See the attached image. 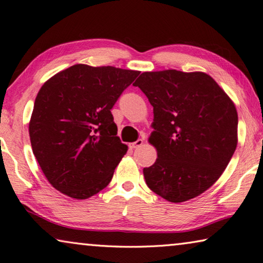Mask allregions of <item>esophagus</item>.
I'll list each match as a JSON object with an SVG mask.
<instances>
[{
    "label": "esophagus",
    "mask_w": 263,
    "mask_h": 263,
    "mask_svg": "<svg viewBox=\"0 0 263 263\" xmlns=\"http://www.w3.org/2000/svg\"><path fill=\"white\" fill-rule=\"evenodd\" d=\"M142 143H143L142 139H138V140H137L136 142H132V143L128 144V147H130L131 149H136V148H138V147L142 146Z\"/></svg>",
    "instance_id": "obj_1"
}]
</instances>
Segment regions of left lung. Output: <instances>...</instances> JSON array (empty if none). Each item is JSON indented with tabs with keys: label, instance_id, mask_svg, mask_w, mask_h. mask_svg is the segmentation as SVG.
<instances>
[{
	"label": "left lung",
	"instance_id": "obj_1",
	"mask_svg": "<svg viewBox=\"0 0 263 263\" xmlns=\"http://www.w3.org/2000/svg\"><path fill=\"white\" fill-rule=\"evenodd\" d=\"M133 86L154 107L149 142L157 159L143 168L148 187L175 203L198 197L220 177L235 152V105L203 72H143Z\"/></svg>",
	"mask_w": 263,
	"mask_h": 263
}]
</instances>
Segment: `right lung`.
<instances>
[{"label":"right lung","instance_id":"add662e5","mask_svg":"<svg viewBox=\"0 0 263 263\" xmlns=\"http://www.w3.org/2000/svg\"><path fill=\"white\" fill-rule=\"evenodd\" d=\"M140 72L72 65L44 83L29 122L32 153L47 181L83 200L108 185L127 152L110 109Z\"/></svg>","mask_w":263,"mask_h":263}]
</instances>
